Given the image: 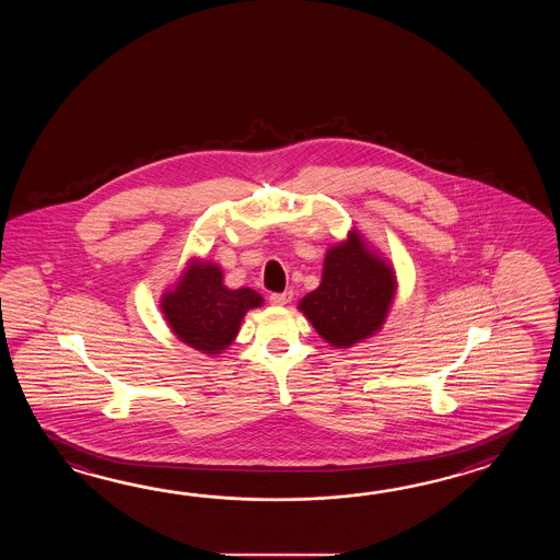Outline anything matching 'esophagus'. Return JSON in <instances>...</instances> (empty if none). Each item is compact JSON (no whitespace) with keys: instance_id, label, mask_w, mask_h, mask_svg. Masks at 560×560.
Listing matches in <instances>:
<instances>
[{"instance_id":"esophagus-1","label":"esophagus","mask_w":560,"mask_h":560,"mask_svg":"<svg viewBox=\"0 0 560 560\" xmlns=\"http://www.w3.org/2000/svg\"><path fill=\"white\" fill-rule=\"evenodd\" d=\"M292 298H294V294H292L290 290H285L282 294H270V302H272L275 306H285L288 302H292Z\"/></svg>"}]
</instances>
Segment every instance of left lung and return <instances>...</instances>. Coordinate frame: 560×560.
<instances>
[{
    "instance_id": "8db88e82",
    "label": "left lung",
    "mask_w": 560,
    "mask_h": 560,
    "mask_svg": "<svg viewBox=\"0 0 560 560\" xmlns=\"http://www.w3.org/2000/svg\"><path fill=\"white\" fill-rule=\"evenodd\" d=\"M396 294L393 266L352 230L326 252L322 282L298 308L334 348H350L378 332Z\"/></svg>"
}]
</instances>
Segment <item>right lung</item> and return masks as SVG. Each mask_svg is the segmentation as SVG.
Returning <instances> with one entry per match:
<instances>
[{"label": "right lung", "instance_id": "add662e5", "mask_svg": "<svg viewBox=\"0 0 560 560\" xmlns=\"http://www.w3.org/2000/svg\"><path fill=\"white\" fill-rule=\"evenodd\" d=\"M262 304L264 298L256 290H230L218 264L196 258L188 262L174 290H166L160 300L172 332L203 354L226 350L238 336L246 312Z\"/></svg>", "mask_w": 560, "mask_h": 560}]
</instances>
